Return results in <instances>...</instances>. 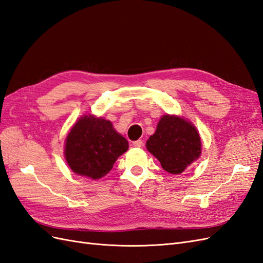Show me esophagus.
Returning <instances> with one entry per match:
<instances>
[{
	"label": "esophagus",
	"mask_w": 263,
	"mask_h": 263,
	"mask_svg": "<svg viewBox=\"0 0 263 263\" xmlns=\"http://www.w3.org/2000/svg\"><path fill=\"white\" fill-rule=\"evenodd\" d=\"M142 145H144V142H142V140H141V139H138V140H136V141H134V142H133V146H134V147H137V148L142 147Z\"/></svg>",
	"instance_id": "1"
}]
</instances>
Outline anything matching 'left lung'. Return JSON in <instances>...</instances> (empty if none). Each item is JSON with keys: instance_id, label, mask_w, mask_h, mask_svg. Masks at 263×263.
<instances>
[{"instance_id": "obj_1", "label": "left lung", "mask_w": 263, "mask_h": 263, "mask_svg": "<svg viewBox=\"0 0 263 263\" xmlns=\"http://www.w3.org/2000/svg\"><path fill=\"white\" fill-rule=\"evenodd\" d=\"M201 138L195 127L179 116L164 115L156 133L146 142L149 153L161 163L163 170L180 174L201 155Z\"/></svg>"}]
</instances>
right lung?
I'll list each match as a JSON object with an SVG mask.
<instances>
[{
    "label": "right lung",
    "mask_w": 263,
    "mask_h": 263,
    "mask_svg": "<svg viewBox=\"0 0 263 263\" xmlns=\"http://www.w3.org/2000/svg\"><path fill=\"white\" fill-rule=\"evenodd\" d=\"M128 149V141L109 121L93 115L81 117L66 139V160L79 176L101 179L112 170L117 158Z\"/></svg>",
    "instance_id": "obj_1"
}]
</instances>
